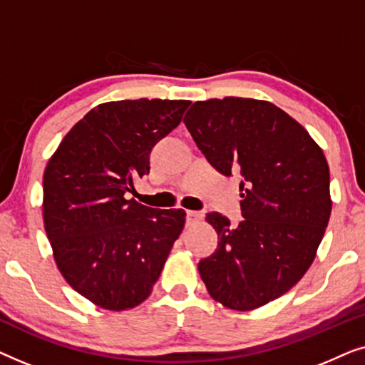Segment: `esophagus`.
<instances>
[{
	"mask_svg": "<svg viewBox=\"0 0 365 365\" xmlns=\"http://www.w3.org/2000/svg\"><path fill=\"white\" fill-rule=\"evenodd\" d=\"M202 217V212L201 211H186V219H187V224L191 222H196L199 219Z\"/></svg>",
	"mask_w": 365,
	"mask_h": 365,
	"instance_id": "34e87169",
	"label": "esophagus"
}]
</instances>
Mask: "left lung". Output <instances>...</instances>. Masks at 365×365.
I'll list each match as a JSON object with an SVG mask.
<instances>
[{
	"mask_svg": "<svg viewBox=\"0 0 365 365\" xmlns=\"http://www.w3.org/2000/svg\"><path fill=\"white\" fill-rule=\"evenodd\" d=\"M201 153L224 176H241L242 221L211 211L217 249L197 264L211 297L249 311L286 294L316 257L329 216V166L309 133L272 103H194L184 116Z\"/></svg>",
	"mask_w": 365,
	"mask_h": 365,
	"instance_id": "8db88e82",
	"label": "left lung"
}]
</instances>
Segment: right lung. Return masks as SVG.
Returning <instances> with one entry per match:
<instances>
[{"label":"right lung","mask_w":365,"mask_h":365,"mask_svg":"<svg viewBox=\"0 0 365 365\" xmlns=\"http://www.w3.org/2000/svg\"><path fill=\"white\" fill-rule=\"evenodd\" d=\"M191 101L134 99L91 109L59 144L43 178L44 229L63 277L103 309L136 307L153 291L186 221L182 209L128 199L149 154Z\"/></svg>","instance_id":"right-lung-1"}]
</instances>
